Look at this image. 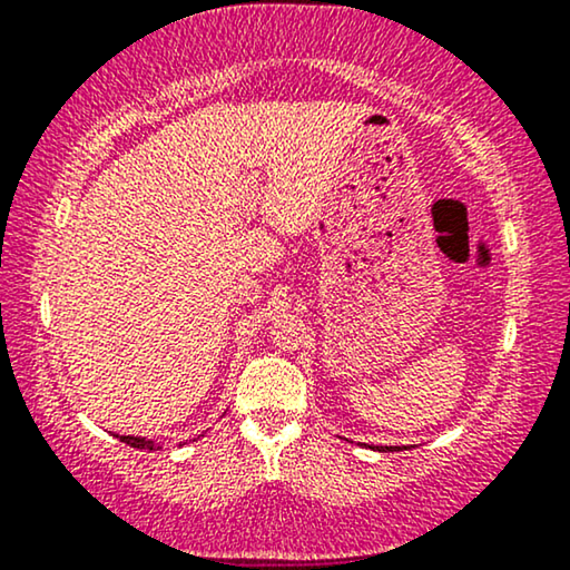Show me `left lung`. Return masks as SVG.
I'll use <instances>...</instances> for the list:
<instances>
[{
  "label": "left lung",
  "instance_id": "left-lung-1",
  "mask_svg": "<svg viewBox=\"0 0 570 570\" xmlns=\"http://www.w3.org/2000/svg\"><path fill=\"white\" fill-rule=\"evenodd\" d=\"M368 449H373V451H404L410 446H368Z\"/></svg>",
  "mask_w": 570,
  "mask_h": 570
}]
</instances>
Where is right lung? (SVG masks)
<instances>
[{
  "label": "right lung",
  "instance_id": "right-lung-1",
  "mask_svg": "<svg viewBox=\"0 0 570 570\" xmlns=\"http://www.w3.org/2000/svg\"><path fill=\"white\" fill-rule=\"evenodd\" d=\"M116 439L124 441L131 449H142V451H158V449H163L160 443H155L150 439H142V435H116Z\"/></svg>",
  "mask_w": 570,
  "mask_h": 570
}]
</instances>
